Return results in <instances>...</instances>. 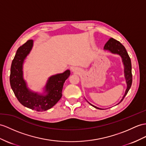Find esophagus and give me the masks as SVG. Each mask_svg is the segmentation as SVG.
Here are the masks:
<instances>
[{
	"label": "esophagus",
	"mask_w": 146,
	"mask_h": 146,
	"mask_svg": "<svg viewBox=\"0 0 146 146\" xmlns=\"http://www.w3.org/2000/svg\"><path fill=\"white\" fill-rule=\"evenodd\" d=\"M72 71H74H74H76V69H73Z\"/></svg>",
	"instance_id": "1"
}]
</instances>
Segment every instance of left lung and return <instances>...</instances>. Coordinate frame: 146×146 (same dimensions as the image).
Here are the masks:
<instances>
[{"label": "left lung", "instance_id": "left-lung-1", "mask_svg": "<svg viewBox=\"0 0 146 146\" xmlns=\"http://www.w3.org/2000/svg\"><path fill=\"white\" fill-rule=\"evenodd\" d=\"M104 49H105V50H109L111 52L115 53V54H119L121 56V58L123 59V62L124 66V74H125V78H126V83H127V89L126 90L125 94H124V97L121 99V102L119 103V104H120V103L123 101L124 98L125 97V96L126 95L127 92H128L129 90L130 89L131 84H132L133 76H132V72H131V59L129 58L128 54H127V52L125 48H124V46L119 41L115 40V39H113V38H110L108 40V41L106 42V44H105V46H104ZM90 105L92 106L95 107V108L102 110L101 108L96 107L95 106L92 105V104Z\"/></svg>", "mask_w": 146, "mask_h": 146}]
</instances>
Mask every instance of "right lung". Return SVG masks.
<instances>
[{
  "mask_svg": "<svg viewBox=\"0 0 146 146\" xmlns=\"http://www.w3.org/2000/svg\"><path fill=\"white\" fill-rule=\"evenodd\" d=\"M33 41L28 40L17 49L10 68V84L14 94L21 104L37 111L50 109L62 97L63 85L70 76V70L57 74L49 78L46 86L47 95L40 96L31 92L23 79L22 64L24 59L30 52Z\"/></svg>",
  "mask_w": 146,
  "mask_h": 146,
  "instance_id": "1",
  "label": "right lung"
}]
</instances>
